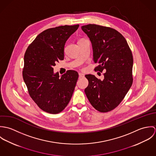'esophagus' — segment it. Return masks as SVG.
Listing matches in <instances>:
<instances>
[{
	"label": "esophagus",
	"instance_id": "1",
	"mask_svg": "<svg viewBox=\"0 0 156 156\" xmlns=\"http://www.w3.org/2000/svg\"><path fill=\"white\" fill-rule=\"evenodd\" d=\"M79 78H82V77H85V74L82 73H79Z\"/></svg>",
	"mask_w": 156,
	"mask_h": 156
}]
</instances>
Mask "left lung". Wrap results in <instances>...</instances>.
<instances>
[{
	"label": "left lung",
	"mask_w": 156,
	"mask_h": 156,
	"mask_svg": "<svg viewBox=\"0 0 156 156\" xmlns=\"http://www.w3.org/2000/svg\"><path fill=\"white\" fill-rule=\"evenodd\" d=\"M81 28L91 42L94 62L99 64L95 70L106 71L103 80L94 75H85L89 84L85 92L96 110L111 111L119 105L132 85V51L125 38L114 29L94 24Z\"/></svg>",
	"instance_id": "obj_1"
}]
</instances>
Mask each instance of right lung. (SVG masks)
Masks as SVG:
<instances>
[{"instance_id":"add662e5","label":"right lung","mask_w":156,"mask_h":156,"mask_svg":"<svg viewBox=\"0 0 156 156\" xmlns=\"http://www.w3.org/2000/svg\"><path fill=\"white\" fill-rule=\"evenodd\" d=\"M79 25L61 26L46 29L27 47L24 56L23 78L32 99L43 111L56 114L71 98L79 74L68 70L59 77L53 67L64 58V47Z\"/></svg>"}]
</instances>
